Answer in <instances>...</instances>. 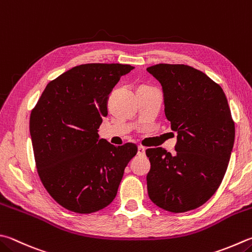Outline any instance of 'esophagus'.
Segmentation results:
<instances>
[{
	"mask_svg": "<svg viewBox=\"0 0 252 252\" xmlns=\"http://www.w3.org/2000/svg\"><path fill=\"white\" fill-rule=\"evenodd\" d=\"M145 154H146V149L144 148V147L139 146L138 147V156H145Z\"/></svg>",
	"mask_w": 252,
	"mask_h": 252,
	"instance_id": "esophagus-1",
	"label": "esophagus"
}]
</instances>
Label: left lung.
<instances>
[{"mask_svg":"<svg viewBox=\"0 0 252 252\" xmlns=\"http://www.w3.org/2000/svg\"><path fill=\"white\" fill-rule=\"evenodd\" d=\"M147 71L160 82L164 114L177 131L175 153L150 148L148 195L157 206L184 213L202 206L220 188L235 141V123L222 89L202 71L159 63Z\"/></svg>","mask_w":252,"mask_h":252,"instance_id":"left-lung-1","label":"left lung"}]
</instances>
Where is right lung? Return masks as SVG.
<instances>
[{
    "instance_id": "obj_1",
    "label": "right lung",
    "mask_w": 252,
    "mask_h": 252,
    "mask_svg": "<svg viewBox=\"0 0 252 252\" xmlns=\"http://www.w3.org/2000/svg\"><path fill=\"white\" fill-rule=\"evenodd\" d=\"M129 64H80L47 84L32 111L30 131L38 175L68 211L90 214L113 202L137 146L98 139L108 95Z\"/></svg>"
}]
</instances>
